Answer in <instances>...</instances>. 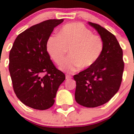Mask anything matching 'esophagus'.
I'll return each instance as SVG.
<instances>
[{
  "label": "esophagus",
  "instance_id": "esophagus-1",
  "mask_svg": "<svg viewBox=\"0 0 134 134\" xmlns=\"http://www.w3.org/2000/svg\"><path fill=\"white\" fill-rule=\"evenodd\" d=\"M65 77H66V79H71L72 77L70 75H66Z\"/></svg>",
  "mask_w": 134,
  "mask_h": 134
}]
</instances>
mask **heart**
<instances>
[{
	"label": "heart",
	"mask_w": 134,
	"mask_h": 134,
	"mask_svg": "<svg viewBox=\"0 0 134 134\" xmlns=\"http://www.w3.org/2000/svg\"><path fill=\"white\" fill-rule=\"evenodd\" d=\"M103 47L102 37L93 34L81 23L64 25L59 31V35L51 36L47 42L48 53L58 65L63 61L69 49L70 56L61 66V69L67 72L93 65L102 55Z\"/></svg>",
	"instance_id": "b5f03b06"
}]
</instances>
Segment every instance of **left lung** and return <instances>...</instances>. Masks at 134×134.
<instances>
[{
	"instance_id": "left-lung-1",
	"label": "left lung",
	"mask_w": 134,
	"mask_h": 134,
	"mask_svg": "<svg viewBox=\"0 0 134 134\" xmlns=\"http://www.w3.org/2000/svg\"><path fill=\"white\" fill-rule=\"evenodd\" d=\"M103 39L102 55L93 66L73 76L75 98L87 108H96L109 102L118 91L122 80L123 51L116 37L102 26L88 22Z\"/></svg>"
}]
</instances>
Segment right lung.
Wrapping results in <instances>:
<instances>
[{
  "label": "right lung",
  "instance_id": "add662e5",
  "mask_svg": "<svg viewBox=\"0 0 134 134\" xmlns=\"http://www.w3.org/2000/svg\"><path fill=\"white\" fill-rule=\"evenodd\" d=\"M63 19H50L19 34L9 53V72L14 91L20 102L35 109L50 108L65 75L58 70L47 51L54 28Z\"/></svg>",
  "mask_w": 134,
  "mask_h": 134
}]
</instances>
